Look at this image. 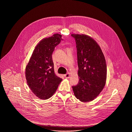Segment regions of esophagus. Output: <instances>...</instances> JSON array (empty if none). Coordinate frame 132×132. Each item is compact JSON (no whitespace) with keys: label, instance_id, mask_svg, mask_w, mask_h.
<instances>
[{"label":"esophagus","instance_id":"1","mask_svg":"<svg viewBox=\"0 0 132 132\" xmlns=\"http://www.w3.org/2000/svg\"><path fill=\"white\" fill-rule=\"evenodd\" d=\"M64 76L65 78H69L70 76V74L69 73H67L66 74H65Z\"/></svg>","mask_w":132,"mask_h":132}]
</instances>
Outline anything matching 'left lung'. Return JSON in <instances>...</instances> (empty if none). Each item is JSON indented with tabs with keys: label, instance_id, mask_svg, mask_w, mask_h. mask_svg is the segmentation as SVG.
I'll use <instances>...</instances> for the list:
<instances>
[{
	"label": "left lung",
	"instance_id": "obj_1",
	"mask_svg": "<svg viewBox=\"0 0 132 132\" xmlns=\"http://www.w3.org/2000/svg\"><path fill=\"white\" fill-rule=\"evenodd\" d=\"M75 38L78 66V84L73 86L76 97L82 102L94 100L102 91L106 79V64L99 45L85 34H72Z\"/></svg>",
	"mask_w": 132,
	"mask_h": 132
}]
</instances>
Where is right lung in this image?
<instances>
[{
  "mask_svg": "<svg viewBox=\"0 0 132 132\" xmlns=\"http://www.w3.org/2000/svg\"><path fill=\"white\" fill-rule=\"evenodd\" d=\"M62 35L55 34L42 39L35 47L26 68L27 84L32 92L42 99L51 97L62 79L54 72L52 55L59 44Z\"/></svg>",
  "mask_w": 132,
  "mask_h": 132,
  "instance_id": "add662e5",
  "label": "right lung"
}]
</instances>
